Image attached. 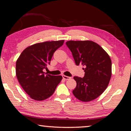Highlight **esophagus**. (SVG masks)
<instances>
[{
	"mask_svg": "<svg viewBox=\"0 0 131 131\" xmlns=\"http://www.w3.org/2000/svg\"><path fill=\"white\" fill-rule=\"evenodd\" d=\"M62 77L64 80H69L71 79V77L69 76H66L65 75H62Z\"/></svg>",
	"mask_w": 131,
	"mask_h": 131,
	"instance_id": "34e87169",
	"label": "esophagus"
}]
</instances>
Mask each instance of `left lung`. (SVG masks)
<instances>
[{"label":"left lung","mask_w":131,"mask_h":131,"mask_svg":"<svg viewBox=\"0 0 131 131\" xmlns=\"http://www.w3.org/2000/svg\"><path fill=\"white\" fill-rule=\"evenodd\" d=\"M76 65L85 68L84 76H74L77 85L73 94L79 100H94L107 87L112 76V61L109 55L99 44L90 40L68 41Z\"/></svg>","instance_id":"8db88e82"}]
</instances>
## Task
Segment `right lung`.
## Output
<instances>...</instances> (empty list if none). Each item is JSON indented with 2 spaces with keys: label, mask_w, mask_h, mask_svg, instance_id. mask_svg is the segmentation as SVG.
<instances>
[{
  "label": "right lung",
  "mask_w": 131,
  "mask_h": 131,
  "mask_svg": "<svg viewBox=\"0 0 131 131\" xmlns=\"http://www.w3.org/2000/svg\"><path fill=\"white\" fill-rule=\"evenodd\" d=\"M64 40L45 41L29 46L16 62V76L26 94L35 101H43L54 94L62 79L61 76L44 73L52 57Z\"/></svg>",
  "instance_id": "add662e5"
}]
</instances>
